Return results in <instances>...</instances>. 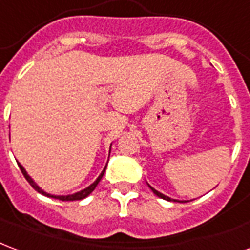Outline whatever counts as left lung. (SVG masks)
<instances>
[{
	"mask_svg": "<svg viewBox=\"0 0 250 250\" xmlns=\"http://www.w3.org/2000/svg\"><path fill=\"white\" fill-rule=\"evenodd\" d=\"M148 187H149V188H151V189H152L153 193H155V195H156V196H159L160 199H164V200H167V201H177V200H173V199H171V197H168V196H166V195H163V193H160V192L156 191V189H155V188H152V187L149 186V184H148Z\"/></svg>",
	"mask_w": 250,
	"mask_h": 250,
	"instance_id": "8db88e82",
	"label": "left lung"
}]
</instances>
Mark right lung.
I'll list each match as a JSON object with an SVG mask.
<instances>
[{"instance_id":"1","label":"right lung","mask_w":250,"mask_h":250,"mask_svg":"<svg viewBox=\"0 0 250 250\" xmlns=\"http://www.w3.org/2000/svg\"><path fill=\"white\" fill-rule=\"evenodd\" d=\"M18 167H20V169H21V172H22V173H23V176H25V179H26L27 182H29V184H30V186L33 187V188H34V189H36L37 192H40V193H42V195L47 196V197H53V199H58V200H62V201L82 200V199H84V197H87V196L90 195V193H91V192L94 191V189H95V187L98 186V183L101 182V179H102V177H103V175H104V171H106V168H104V169L102 171L101 175L98 176L97 180H95V182L92 183L91 186H88L87 188H84V189H82V191L77 192V193H74V195L57 196V195H50V193H47V192H45V191H43V189H42V188H40V187L37 186L36 182H34V180H33V179H31V177L29 176V175H27L26 169H25V168L22 167V166H21V164H20V163H18ZM106 167H107V166H106Z\"/></svg>"}]
</instances>
